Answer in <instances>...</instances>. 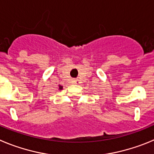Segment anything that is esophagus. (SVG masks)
Returning <instances> with one entry per match:
<instances>
[{
    "label": "esophagus",
    "mask_w": 154,
    "mask_h": 154,
    "mask_svg": "<svg viewBox=\"0 0 154 154\" xmlns=\"http://www.w3.org/2000/svg\"><path fill=\"white\" fill-rule=\"evenodd\" d=\"M73 81H74V84H79L78 79H74V80H73Z\"/></svg>",
    "instance_id": "1"
}]
</instances>
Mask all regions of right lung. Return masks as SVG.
I'll return each instance as SVG.
<instances>
[{
	"label": "right lung",
	"mask_w": 154,
	"mask_h": 154,
	"mask_svg": "<svg viewBox=\"0 0 154 154\" xmlns=\"http://www.w3.org/2000/svg\"><path fill=\"white\" fill-rule=\"evenodd\" d=\"M62 88H63V87H61V86H60V87H59V89H60V90H61V89H62Z\"/></svg>",
	"instance_id": "1"
}]
</instances>
